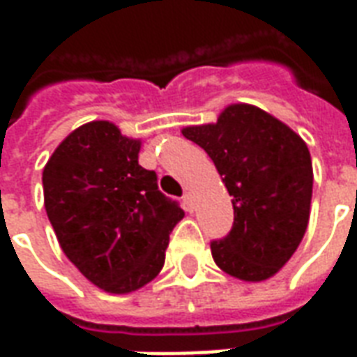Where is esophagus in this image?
Masks as SVG:
<instances>
[{"label":"esophagus","mask_w":357,"mask_h":357,"mask_svg":"<svg viewBox=\"0 0 357 357\" xmlns=\"http://www.w3.org/2000/svg\"><path fill=\"white\" fill-rule=\"evenodd\" d=\"M183 204H185V208L189 210V212L193 210V195L189 193V191H187V193L183 195Z\"/></svg>","instance_id":"34e87169"}]
</instances>
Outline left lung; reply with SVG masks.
I'll list each match as a JSON object with an SVG mask.
<instances>
[{
  "mask_svg": "<svg viewBox=\"0 0 357 357\" xmlns=\"http://www.w3.org/2000/svg\"><path fill=\"white\" fill-rule=\"evenodd\" d=\"M206 151L231 195L233 227L212 241V258L243 281L275 275L298 248L310 220L312 156L289 126L252 105H231L216 124L183 128Z\"/></svg>",
  "mask_w": 357,
  "mask_h": 357,
  "instance_id": "obj_1",
  "label": "left lung"
}]
</instances>
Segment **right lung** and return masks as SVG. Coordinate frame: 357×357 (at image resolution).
Here are the masks:
<instances>
[{
	"label": "right lung",
	"instance_id": "add662e5",
	"mask_svg": "<svg viewBox=\"0 0 357 357\" xmlns=\"http://www.w3.org/2000/svg\"><path fill=\"white\" fill-rule=\"evenodd\" d=\"M141 143L99 120L74 130L43 168L45 212L66 258L99 289L126 294L164 266L179 202L137 162Z\"/></svg>",
	"mask_w": 357,
	"mask_h": 357
}]
</instances>
